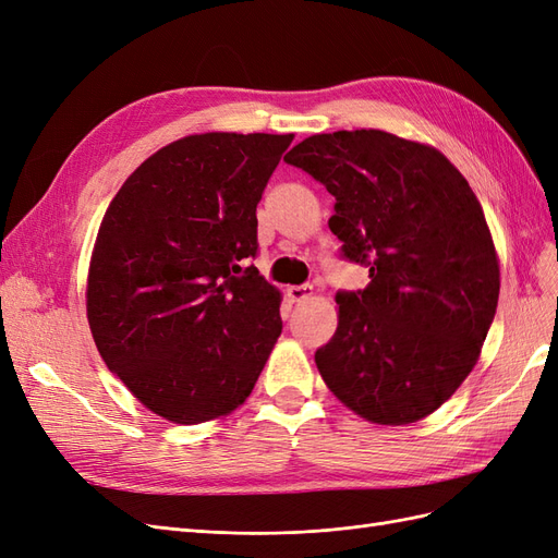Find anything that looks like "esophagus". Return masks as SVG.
<instances>
[{
	"instance_id": "34e87169",
	"label": "esophagus",
	"mask_w": 558,
	"mask_h": 558,
	"mask_svg": "<svg viewBox=\"0 0 558 558\" xmlns=\"http://www.w3.org/2000/svg\"><path fill=\"white\" fill-rule=\"evenodd\" d=\"M312 291L314 289H312L310 283H302V286H291V289L286 291V293H289L291 302H302V300H307L312 295Z\"/></svg>"
}]
</instances>
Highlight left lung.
I'll return each mask as SVG.
<instances>
[{"label":"left lung","mask_w":558,"mask_h":558,"mask_svg":"<svg viewBox=\"0 0 558 558\" xmlns=\"http://www.w3.org/2000/svg\"><path fill=\"white\" fill-rule=\"evenodd\" d=\"M283 160L326 185L340 256L369 269L363 291L335 295L320 377L373 424L428 416L475 367L496 316L500 269L480 199L440 150L381 130L314 134Z\"/></svg>","instance_id":"obj_1"}]
</instances>
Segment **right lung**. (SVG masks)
<instances>
[{
    "mask_svg": "<svg viewBox=\"0 0 558 558\" xmlns=\"http://www.w3.org/2000/svg\"><path fill=\"white\" fill-rule=\"evenodd\" d=\"M293 134H191L116 193L88 272L99 356L150 412L202 424L242 404L281 335L256 207Z\"/></svg>",
    "mask_w": 558,
    "mask_h": 558,
    "instance_id": "obj_1",
    "label": "right lung"
}]
</instances>
